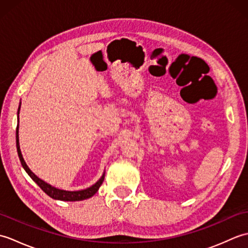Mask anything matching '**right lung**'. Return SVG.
Instances as JSON below:
<instances>
[{
  "label": "right lung",
  "instance_id": "obj_1",
  "mask_svg": "<svg viewBox=\"0 0 248 248\" xmlns=\"http://www.w3.org/2000/svg\"><path fill=\"white\" fill-rule=\"evenodd\" d=\"M19 112H20V107H19V110H18V123H19ZM16 143H17V151H18L19 159H20L21 164H22V167L24 168V170L28 172V175L31 178V180H33L37 184V186L43 189V191L51 198L56 199V200H62V202H80V200H84V199L93 197V195L98 192L99 187L101 186V184H102V182L104 180V177H105V171L103 172L101 178H100L96 183L93 184L92 186H89L85 189H81V191H65V189H60V188L52 186L51 184L45 182L44 180H41L40 178L37 177L35 173L30 170L29 166L26 165V163H25L23 156H22V154H21V150H20L19 124L17 125V130H16Z\"/></svg>",
  "mask_w": 248,
  "mask_h": 248
}]
</instances>
